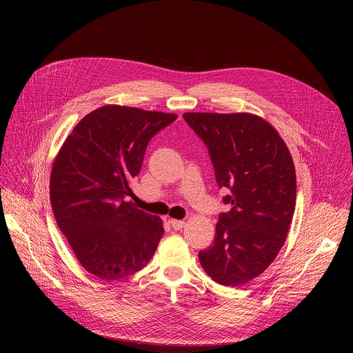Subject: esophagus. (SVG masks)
Wrapping results in <instances>:
<instances>
[{"label": "esophagus", "mask_w": 353, "mask_h": 353, "mask_svg": "<svg viewBox=\"0 0 353 353\" xmlns=\"http://www.w3.org/2000/svg\"><path fill=\"white\" fill-rule=\"evenodd\" d=\"M170 225H172V228L174 230H181L184 228L185 222L184 221H179V219H170Z\"/></svg>", "instance_id": "esophagus-1"}]
</instances>
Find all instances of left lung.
<instances>
[{"mask_svg": "<svg viewBox=\"0 0 353 353\" xmlns=\"http://www.w3.org/2000/svg\"><path fill=\"white\" fill-rule=\"evenodd\" d=\"M208 146L219 187L230 205L219 215L215 241L199 251L218 283L240 286L261 275L285 244L296 205V173L279 132L253 113L183 114Z\"/></svg>", "mask_w": 353, "mask_h": 353, "instance_id": "8db88e82", "label": "left lung"}]
</instances>
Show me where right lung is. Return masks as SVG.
Masks as SVG:
<instances>
[{"label": "right lung", "instance_id": "1", "mask_svg": "<svg viewBox=\"0 0 353 353\" xmlns=\"http://www.w3.org/2000/svg\"><path fill=\"white\" fill-rule=\"evenodd\" d=\"M177 114L105 105L67 137L50 173V203L79 264L102 281L142 270L165 233L163 221L128 196L145 149Z\"/></svg>", "mask_w": 353, "mask_h": 353}]
</instances>
